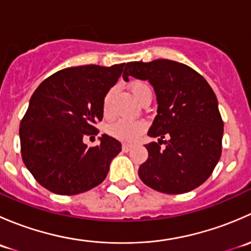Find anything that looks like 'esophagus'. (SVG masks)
<instances>
[{
	"mask_svg": "<svg viewBox=\"0 0 251 251\" xmlns=\"http://www.w3.org/2000/svg\"><path fill=\"white\" fill-rule=\"evenodd\" d=\"M131 148H132V144H130V143H123V151H131Z\"/></svg>",
	"mask_w": 251,
	"mask_h": 251,
	"instance_id": "1",
	"label": "esophagus"
}]
</instances>
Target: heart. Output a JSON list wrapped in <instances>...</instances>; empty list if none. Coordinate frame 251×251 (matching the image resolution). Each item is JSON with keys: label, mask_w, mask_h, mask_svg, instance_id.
Segmentation results:
<instances>
[{"label": "heart", "mask_w": 251, "mask_h": 251, "mask_svg": "<svg viewBox=\"0 0 251 251\" xmlns=\"http://www.w3.org/2000/svg\"><path fill=\"white\" fill-rule=\"evenodd\" d=\"M146 90H148V86L144 82H141V81H135L130 85V91L132 93V96L135 97L136 100H138L141 98L142 93ZM111 91L104 96V100H103L102 109L104 116L109 118V116L113 115V102H111ZM144 123L142 121H131V120H119L116 121L115 124L109 127V133L113 137L118 138V140L125 141V142H132L137 140L138 136L143 132Z\"/></svg>", "instance_id": "heart-1"}]
</instances>
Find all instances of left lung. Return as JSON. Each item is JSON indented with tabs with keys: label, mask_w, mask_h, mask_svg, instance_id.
Instances as JSON below:
<instances>
[{
	"label": "left lung",
	"mask_w": 251,
	"mask_h": 251,
	"mask_svg": "<svg viewBox=\"0 0 251 251\" xmlns=\"http://www.w3.org/2000/svg\"><path fill=\"white\" fill-rule=\"evenodd\" d=\"M128 76L148 80L158 103L148 136L160 138L146 144L148 159L138 176L161 193L193 191L209 178L221 156L224 121L214 91L196 70L175 60L127 63L124 80Z\"/></svg>",
	"instance_id": "8db88e82"
}]
</instances>
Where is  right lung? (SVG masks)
<instances>
[{"label": "right lung", "mask_w": 251, "mask_h": 251, "mask_svg": "<svg viewBox=\"0 0 251 251\" xmlns=\"http://www.w3.org/2000/svg\"><path fill=\"white\" fill-rule=\"evenodd\" d=\"M125 63L81 65L59 70L40 83L20 123L22 158L42 187L60 196L90 191L107 177L121 143L108 135L87 148L83 137L97 135L103 100L118 82Z\"/></svg>", "instance_id": "add662e5"}]
</instances>
